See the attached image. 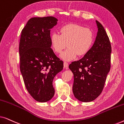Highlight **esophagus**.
Returning a JSON list of instances; mask_svg holds the SVG:
<instances>
[{"instance_id":"34e87169","label":"esophagus","mask_w":124,"mask_h":124,"mask_svg":"<svg viewBox=\"0 0 124 124\" xmlns=\"http://www.w3.org/2000/svg\"><path fill=\"white\" fill-rule=\"evenodd\" d=\"M68 65H69V64L67 62H64V68H68Z\"/></svg>"}]
</instances>
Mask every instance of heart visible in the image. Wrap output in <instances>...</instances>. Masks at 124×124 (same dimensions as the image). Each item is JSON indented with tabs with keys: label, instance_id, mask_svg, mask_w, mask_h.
Returning a JSON list of instances; mask_svg holds the SVG:
<instances>
[{
	"label": "heart",
	"instance_id": "b5f03b06",
	"mask_svg": "<svg viewBox=\"0 0 124 124\" xmlns=\"http://www.w3.org/2000/svg\"><path fill=\"white\" fill-rule=\"evenodd\" d=\"M60 35L52 34L51 44L56 54H60L66 46L67 50L61 55L64 60L70 61L77 56H83L87 54L94 42L93 30L76 23H68L59 30Z\"/></svg>",
	"mask_w": 124,
	"mask_h": 124
}]
</instances>
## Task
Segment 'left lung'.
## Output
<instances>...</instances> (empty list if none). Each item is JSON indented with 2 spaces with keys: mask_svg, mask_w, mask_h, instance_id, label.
<instances>
[{
  "mask_svg": "<svg viewBox=\"0 0 124 124\" xmlns=\"http://www.w3.org/2000/svg\"><path fill=\"white\" fill-rule=\"evenodd\" d=\"M96 23L98 31L94 45L82 59L69 65L74 75V95L83 102L91 101L100 95L111 69L109 39L102 25Z\"/></svg>",
  "mask_w": 124,
  "mask_h": 124,
  "instance_id": "1",
  "label": "left lung"
}]
</instances>
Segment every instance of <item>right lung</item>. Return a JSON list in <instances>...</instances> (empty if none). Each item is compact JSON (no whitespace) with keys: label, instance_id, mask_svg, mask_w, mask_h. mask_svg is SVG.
Wrapping results in <instances>:
<instances>
[{"label":"right lung","instance_id":"add662e5","mask_svg":"<svg viewBox=\"0 0 124 124\" xmlns=\"http://www.w3.org/2000/svg\"><path fill=\"white\" fill-rule=\"evenodd\" d=\"M57 21L52 16L30 18L20 37V70L27 90L39 102H46L53 97L52 81L63 69V62L51 48L50 29Z\"/></svg>","mask_w":124,"mask_h":124}]
</instances>
